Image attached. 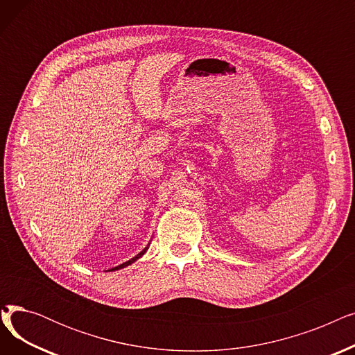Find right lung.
Instances as JSON below:
<instances>
[{"label":"right lung","instance_id":"add662e5","mask_svg":"<svg viewBox=\"0 0 355 355\" xmlns=\"http://www.w3.org/2000/svg\"><path fill=\"white\" fill-rule=\"evenodd\" d=\"M146 249H148V248H145V249H144L141 253H138L135 257H132L130 260H128V262H125V263H122V265H119V266H116V268H114V269H110V270H118V269H122V268H125V266H128V265H130V263H134L137 259H139V257L146 252Z\"/></svg>","mask_w":355,"mask_h":355}]
</instances>
